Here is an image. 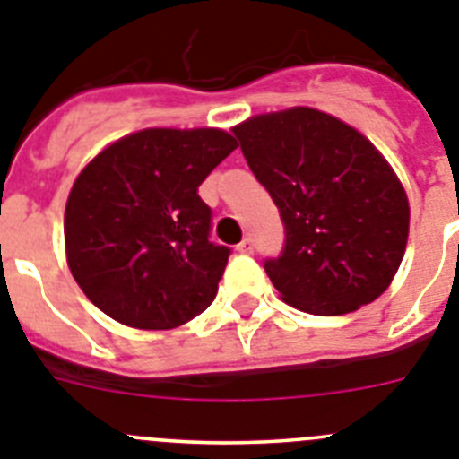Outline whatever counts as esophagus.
<instances>
[{
    "label": "esophagus",
    "instance_id": "1",
    "mask_svg": "<svg viewBox=\"0 0 459 459\" xmlns=\"http://www.w3.org/2000/svg\"><path fill=\"white\" fill-rule=\"evenodd\" d=\"M237 250L241 255H250L253 253V241H250V238H243V241L237 246Z\"/></svg>",
    "mask_w": 459,
    "mask_h": 459
}]
</instances>
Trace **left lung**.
<instances>
[{"label":"left lung","mask_w":459,"mask_h":459,"mask_svg":"<svg viewBox=\"0 0 459 459\" xmlns=\"http://www.w3.org/2000/svg\"><path fill=\"white\" fill-rule=\"evenodd\" d=\"M232 133L285 222V250L264 264L280 299L322 317L379 299L409 238L407 193L379 149L306 105L255 115Z\"/></svg>","instance_id":"8db88e82"}]
</instances>
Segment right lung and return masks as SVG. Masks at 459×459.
I'll list each match as a JSON object with an SVG mask.
<instances>
[{
  "mask_svg": "<svg viewBox=\"0 0 459 459\" xmlns=\"http://www.w3.org/2000/svg\"><path fill=\"white\" fill-rule=\"evenodd\" d=\"M237 147L222 128H144L84 165L64 243L93 306L144 331L177 328L211 306L230 248L209 241L211 209L197 188Z\"/></svg>",
  "mask_w": 459,
  "mask_h": 459,
  "instance_id": "add662e5",
  "label": "right lung"
}]
</instances>
